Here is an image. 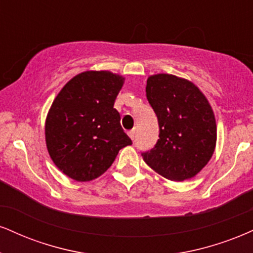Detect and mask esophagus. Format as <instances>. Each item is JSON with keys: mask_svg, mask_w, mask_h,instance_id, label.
Returning <instances> with one entry per match:
<instances>
[{"mask_svg": "<svg viewBox=\"0 0 253 253\" xmlns=\"http://www.w3.org/2000/svg\"><path fill=\"white\" fill-rule=\"evenodd\" d=\"M135 133H136V129H135V128L130 129L129 132H128V135H129V138L132 139V140H134V138H135Z\"/></svg>", "mask_w": 253, "mask_h": 253, "instance_id": "obj_1", "label": "esophagus"}]
</instances>
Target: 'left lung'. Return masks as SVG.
<instances>
[{
  "label": "left lung",
  "instance_id": "obj_1",
  "mask_svg": "<svg viewBox=\"0 0 253 253\" xmlns=\"http://www.w3.org/2000/svg\"><path fill=\"white\" fill-rule=\"evenodd\" d=\"M146 96L158 118L159 139L141 152L145 163L169 180L192 178L215 147V119L209 101L192 82L169 74L148 78Z\"/></svg>",
  "mask_w": 253,
  "mask_h": 253
}]
</instances>
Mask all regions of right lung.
I'll return each mask as SVG.
<instances>
[{"label":"right lung","instance_id":"obj_1","mask_svg":"<svg viewBox=\"0 0 253 253\" xmlns=\"http://www.w3.org/2000/svg\"><path fill=\"white\" fill-rule=\"evenodd\" d=\"M124 78L84 72L54 100L45 121V142L54 164L69 178L89 181L105 173L119 151L132 145L114 101Z\"/></svg>","mask_w":253,"mask_h":253}]
</instances>
